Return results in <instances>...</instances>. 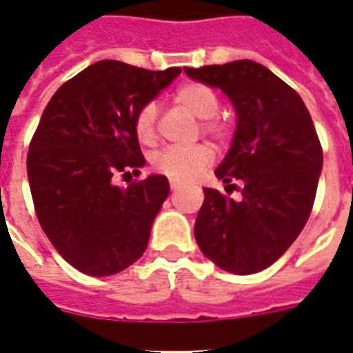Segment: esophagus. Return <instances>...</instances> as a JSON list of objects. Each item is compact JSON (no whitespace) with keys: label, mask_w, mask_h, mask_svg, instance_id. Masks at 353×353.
Here are the masks:
<instances>
[{"label":"esophagus","mask_w":353,"mask_h":353,"mask_svg":"<svg viewBox=\"0 0 353 353\" xmlns=\"http://www.w3.org/2000/svg\"><path fill=\"white\" fill-rule=\"evenodd\" d=\"M170 188H172V190H174V192H176L177 188H179V183H177L176 179H172V181H170Z\"/></svg>","instance_id":"34e87169"}]
</instances>
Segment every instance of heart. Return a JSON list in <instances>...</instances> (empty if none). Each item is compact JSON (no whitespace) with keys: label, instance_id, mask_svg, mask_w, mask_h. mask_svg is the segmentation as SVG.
Masks as SVG:
<instances>
[{"label":"heart","instance_id":"b5f03b06","mask_svg":"<svg viewBox=\"0 0 353 353\" xmlns=\"http://www.w3.org/2000/svg\"><path fill=\"white\" fill-rule=\"evenodd\" d=\"M174 101L201 119L199 130L205 135L223 141L231 135V124L218 117L220 99L212 88L199 82L181 84L174 93ZM133 132L139 143L152 144L157 137V106L155 102H144L133 115ZM214 161V154L207 144H196L190 148H165L152 157V166L176 181H192Z\"/></svg>","mask_w":353,"mask_h":353}]
</instances>
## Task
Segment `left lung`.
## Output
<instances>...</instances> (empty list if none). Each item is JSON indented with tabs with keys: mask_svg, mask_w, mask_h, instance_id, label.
Listing matches in <instances>:
<instances>
[{
	"mask_svg": "<svg viewBox=\"0 0 353 353\" xmlns=\"http://www.w3.org/2000/svg\"><path fill=\"white\" fill-rule=\"evenodd\" d=\"M185 73L220 88L238 115L231 150L214 174L240 198L203 188L194 236L218 268L258 273L290 249L312 214L323 170L317 132L301 95L262 63L236 60Z\"/></svg>",
	"mask_w": 353,
	"mask_h": 353,
	"instance_id": "left-lung-1",
	"label": "left lung"
}]
</instances>
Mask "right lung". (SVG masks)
<instances>
[{"mask_svg": "<svg viewBox=\"0 0 353 353\" xmlns=\"http://www.w3.org/2000/svg\"><path fill=\"white\" fill-rule=\"evenodd\" d=\"M179 73L101 60L60 85L43 110L27 154L30 194L52 247L80 273L110 276L146 251L168 179L150 176L128 188L113 179L141 174L133 115Z\"/></svg>", "mask_w": 353, "mask_h": 353, "instance_id": "obj_1", "label": "right lung"}]
</instances>
